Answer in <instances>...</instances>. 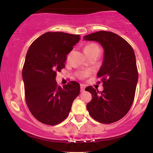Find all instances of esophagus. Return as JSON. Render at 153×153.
<instances>
[{"instance_id":"esophagus-1","label":"esophagus","mask_w":153,"mask_h":153,"mask_svg":"<svg viewBox=\"0 0 153 153\" xmlns=\"http://www.w3.org/2000/svg\"><path fill=\"white\" fill-rule=\"evenodd\" d=\"M85 85H83V84H80V91L82 92V91H85Z\"/></svg>"}]
</instances>
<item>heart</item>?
<instances>
[{
	"instance_id": "b5f03b06",
	"label": "heart",
	"mask_w": 153,
	"mask_h": 153,
	"mask_svg": "<svg viewBox=\"0 0 153 153\" xmlns=\"http://www.w3.org/2000/svg\"><path fill=\"white\" fill-rule=\"evenodd\" d=\"M96 50H99V47L96 45H95V44H88V45H86L84 47V51H85V53L86 54H88L89 52H92V51ZM88 74V71H82L79 73V75L81 78H83V77L87 76Z\"/></svg>"
}]
</instances>
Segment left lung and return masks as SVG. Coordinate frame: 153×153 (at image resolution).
I'll return each instance as SVG.
<instances>
[{"instance_id":"left-lung-1","label":"left lung","mask_w":153,"mask_h":153,"mask_svg":"<svg viewBox=\"0 0 153 153\" xmlns=\"http://www.w3.org/2000/svg\"><path fill=\"white\" fill-rule=\"evenodd\" d=\"M83 39L97 42L104 50L102 65L97 74L103 82V91L99 92L91 86L85 88L93 97L87 109L97 122H117L127 114L134 101L138 81L134 50L125 39L111 31L92 33L84 36Z\"/></svg>"}]
</instances>
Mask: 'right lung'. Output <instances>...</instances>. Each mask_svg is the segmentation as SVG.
Masks as SVG:
<instances>
[{"mask_svg": "<svg viewBox=\"0 0 153 153\" xmlns=\"http://www.w3.org/2000/svg\"><path fill=\"white\" fill-rule=\"evenodd\" d=\"M80 35L47 32L33 42L22 71L26 102L32 115L43 124L56 125L69 115L73 101L80 94L78 82L60 87L57 72L65 68L67 54L80 41Z\"/></svg>", "mask_w": 153, "mask_h": 153, "instance_id": "1", "label": "right lung"}]
</instances>
